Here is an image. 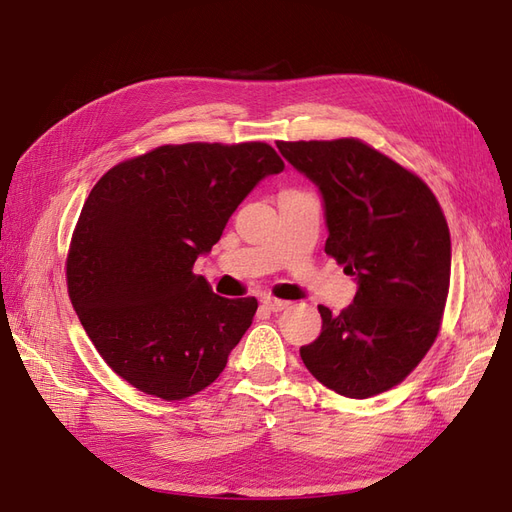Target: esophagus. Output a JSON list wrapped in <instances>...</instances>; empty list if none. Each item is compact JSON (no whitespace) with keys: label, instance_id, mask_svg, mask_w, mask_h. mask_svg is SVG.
<instances>
[{"label":"esophagus","instance_id":"34e87169","mask_svg":"<svg viewBox=\"0 0 512 512\" xmlns=\"http://www.w3.org/2000/svg\"><path fill=\"white\" fill-rule=\"evenodd\" d=\"M262 303H265L271 312H282V309H286L290 303L284 301V299H275V297H262Z\"/></svg>","mask_w":512,"mask_h":512}]
</instances>
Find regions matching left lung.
Returning a JSON list of instances; mask_svg holds the SVG:
<instances>
[{
	"mask_svg": "<svg viewBox=\"0 0 512 512\" xmlns=\"http://www.w3.org/2000/svg\"><path fill=\"white\" fill-rule=\"evenodd\" d=\"M324 198V252L359 280L301 359L327 389L365 399L404 382L436 342L451 284V232L438 198L412 170L359 138L277 143Z\"/></svg>",
	"mask_w": 512,
	"mask_h": 512,
	"instance_id": "left-lung-1",
	"label": "left lung"
}]
</instances>
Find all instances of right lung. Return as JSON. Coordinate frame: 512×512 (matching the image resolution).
I'll return each mask as SVG.
<instances>
[{
	"mask_svg": "<svg viewBox=\"0 0 512 512\" xmlns=\"http://www.w3.org/2000/svg\"><path fill=\"white\" fill-rule=\"evenodd\" d=\"M282 170L260 141L162 145L89 192L66 258L68 294L104 363L134 389L179 401L222 374L258 301L215 294L194 262L254 185Z\"/></svg>",
	"mask_w": 512,
	"mask_h": 512,
	"instance_id": "obj_1",
	"label": "right lung"
}]
</instances>
